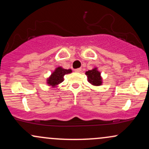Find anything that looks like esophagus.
I'll return each mask as SVG.
<instances>
[{"instance_id": "obj_1", "label": "esophagus", "mask_w": 149, "mask_h": 149, "mask_svg": "<svg viewBox=\"0 0 149 149\" xmlns=\"http://www.w3.org/2000/svg\"><path fill=\"white\" fill-rule=\"evenodd\" d=\"M75 71V72H80V71H81V69H80V68H78V69H75L74 70Z\"/></svg>"}]
</instances>
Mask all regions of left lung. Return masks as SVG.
<instances>
[{"label":"left lung","mask_w":149,"mask_h":149,"mask_svg":"<svg viewBox=\"0 0 149 149\" xmlns=\"http://www.w3.org/2000/svg\"><path fill=\"white\" fill-rule=\"evenodd\" d=\"M85 75L88 76V82L95 86H100L102 85V78L101 76L100 71H98L97 67L94 68L92 70H89V71L85 72Z\"/></svg>","instance_id":"left-lung-1"}]
</instances>
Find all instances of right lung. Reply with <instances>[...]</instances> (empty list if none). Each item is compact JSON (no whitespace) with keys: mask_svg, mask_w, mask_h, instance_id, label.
<instances>
[{"mask_svg":"<svg viewBox=\"0 0 149 149\" xmlns=\"http://www.w3.org/2000/svg\"><path fill=\"white\" fill-rule=\"evenodd\" d=\"M71 72V69H65L61 66H58L47 79V84L52 88L57 87L58 85L64 81V76L65 75Z\"/></svg>","mask_w":149,"mask_h":149,"instance_id":"1","label":"right lung"}]
</instances>
